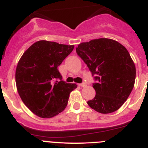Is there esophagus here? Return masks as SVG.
Segmentation results:
<instances>
[{
    "instance_id": "obj_1",
    "label": "esophagus",
    "mask_w": 148,
    "mask_h": 148,
    "mask_svg": "<svg viewBox=\"0 0 148 148\" xmlns=\"http://www.w3.org/2000/svg\"><path fill=\"white\" fill-rule=\"evenodd\" d=\"M78 86L81 87H86V84H85V83H83V84H78Z\"/></svg>"
}]
</instances>
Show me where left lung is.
Listing matches in <instances>:
<instances>
[{"instance_id": "obj_1", "label": "left lung", "mask_w": 148, "mask_h": 148, "mask_svg": "<svg viewBox=\"0 0 148 148\" xmlns=\"http://www.w3.org/2000/svg\"><path fill=\"white\" fill-rule=\"evenodd\" d=\"M76 52L98 81L93 84L96 95L87 102L88 106L102 114L119 110L130 95L136 78L127 49L115 40L99 38L80 43Z\"/></svg>"}]
</instances>
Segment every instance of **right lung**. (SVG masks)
I'll list each match as a JSON object with an SVG mask.
<instances>
[{"instance_id":"add662e5","label":"right lung","mask_w":148,"mask_h":148,"mask_svg":"<svg viewBox=\"0 0 148 148\" xmlns=\"http://www.w3.org/2000/svg\"><path fill=\"white\" fill-rule=\"evenodd\" d=\"M74 49L73 45L39 40L29 46L18 62L15 73L17 91L22 102L35 115L54 117L67 107L75 84L62 81L57 67ZM58 78L60 82H54Z\"/></svg>"}]
</instances>
